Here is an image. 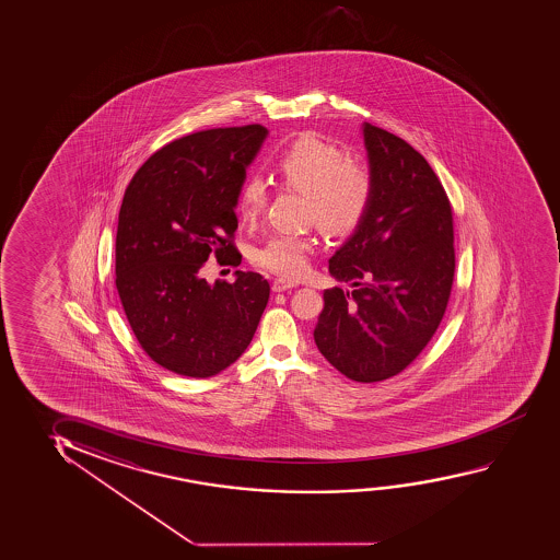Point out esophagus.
<instances>
[{
	"label": "esophagus",
	"instance_id": "obj_1",
	"mask_svg": "<svg viewBox=\"0 0 560 560\" xmlns=\"http://www.w3.org/2000/svg\"><path fill=\"white\" fill-rule=\"evenodd\" d=\"M298 285V282H293V280H285V278H277L275 282H272V290L278 291H285L291 290V288H295Z\"/></svg>",
	"mask_w": 560,
	"mask_h": 560
}]
</instances>
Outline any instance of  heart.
<instances>
[{"label":"heart","mask_w":560,"mask_h":560,"mask_svg":"<svg viewBox=\"0 0 560 560\" xmlns=\"http://www.w3.org/2000/svg\"><path fill=\"white\" fill-rule=\"evenodd\" d=\"M283 187L306 196V217L322 231L347 236L364 223L372 208L375 183L362 162L349 160L339 144L316 133L299 135L275 164ZM267 203V185L261 177H247L238 190L236 209L244 223L261 215ZM313 240L290 232L272 234L254 254L255 265L282 277H298L306 267Z\"/></svg>","instance_id":"b5f03b06"}]
</instances>
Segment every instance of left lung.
I'll return each instance as SVG.
<instances>
[{
	"label": "left lung",
	"instance_id": "obj_1",
	"mask_svg": "<svg viewBox=\"0 0 560 560\" xmlns=\"http://www.w3.org/2000/svg\"><path fill=\"white\" fill-rule=\"evenodd\" d=\"M372 208L329 259L354 290L324 291L314 341L359 383L393 377L418 359L446 313L455 272L454 213L433 167L408 142L364 124Z\"/></svg>",
	"mask_w": 560,
	"mask_h": 560
}]
</instances>
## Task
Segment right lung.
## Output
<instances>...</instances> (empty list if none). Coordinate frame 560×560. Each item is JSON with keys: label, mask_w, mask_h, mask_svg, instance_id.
<instances>
[{"label": "right lung", "mask_w": 560, "mask_h": 560, "mask_svg": "<svg viewBox=\"0 0 560 560\" xmlns=\"http://www.w3.org/2000/svg\"><path fill=\"white\" fill-rule=\"evenodd\" d=\"M267 137L259 124L217 127L167 142L126 188L116 234V288L142 351L165 370L206 380L254 339L270 285L201 278L209 255L238 267L234 213L246 167Z\"/></svg>", "instance_id": "add662e5"}]
</instances>
